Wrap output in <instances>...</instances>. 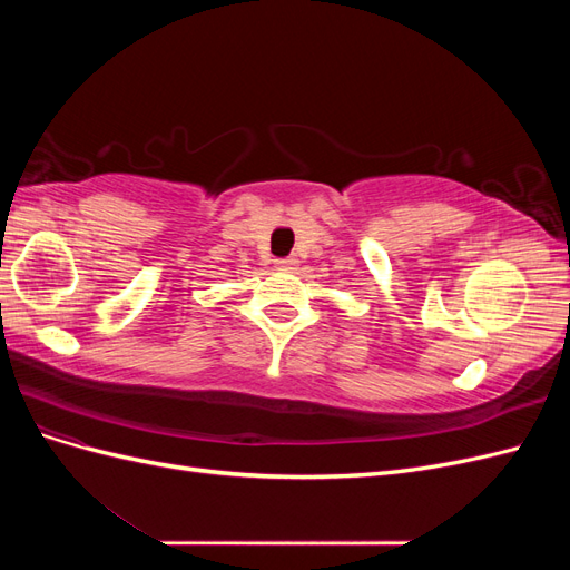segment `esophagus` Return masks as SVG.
I'll return each mask as SVG.
<instances>
[{"instance_id": "obj_1", "label": "esophagus", "mask_w": 570, "mask_h": 570, "mask_svg": "<svg viewBox=\"0 0 570 570\" xmlns=\"http://www.w3.org/2000/svg\"><path fill=\"white\" fill-rule=\"evenodd\" d=\"M275 266H278L281 271H292L297 266V258L295 256H285V258H278V262H275Z\"/></svg>"}]
</instances>
